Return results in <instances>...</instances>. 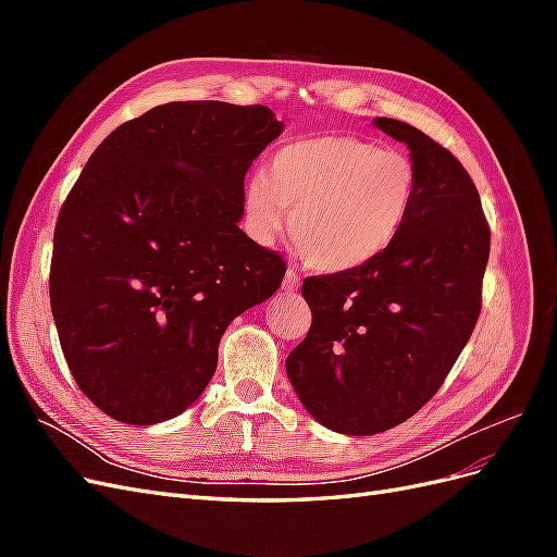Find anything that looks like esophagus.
Returning <instances> with one entry per match:
<instances>
[{
  "label": "esophagus",
  "instance_id": "obj_1",
  "mask_svg": "<svg viewBox=\"0 0 557 557\" xmlns=\"http://www.w3.org/2000/svg\"><path fill=\"white\" fill-rule=\"evenodd\" d=\"M281 288H283L285 293H297V288H299V274L295 272L293 267L288 269V272H285V278H283Z\"/></svg>",
  "mask_w": 557,
  "mask_h": 557
}]
</instances>
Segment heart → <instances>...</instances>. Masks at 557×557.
Masks as SVG:
<instances>
[{"mask_svg": "<svg viewBox=\"0 0 557 557\" xmlns=\"http://www.w3.org/2000/svg\"><path fill=\"white\" fill-rule=\"evenodd\" d=\"M416 195L418 170L409 156L323 134L281 146L267 176L246 181L244 213L252 237L272 242L290 209L288 234L301 260L318 272H346L393 246Z\"/></svg>", "mask_w": 557, "mask_h": 557, "instance_id": "b5f03b06", "label": "heart"}]
</instances>
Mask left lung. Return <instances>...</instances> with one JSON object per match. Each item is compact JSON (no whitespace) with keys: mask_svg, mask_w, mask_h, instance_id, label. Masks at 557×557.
Here are the masks:
<instances>
[{"mask_svg":"<svg viewBox=\"0 0 557 557\" xmlns=\"http://www.w3.org/2000/svg\"><path fill=\"white\" fill-rule=\"evenodd\" d=\"M374 125L409 146L413 211L372 262L305 278L311 327L285 360L307 411L352 436L397 428L440 391L476 327L491 256V227L460 160L395 117Z\"/></svg>","mask_w":557,"mask_h":557,"instance_id":"left-lung-1","label":"left lung"}]
</instances>
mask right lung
I'll use <instances>...</instances> for the list:
<instances>
[{
  "instance_id": "right-lung-1",
  "label": "right lung",
  "mask_w": 557,
  "mask_h": 557,
  "mask_svg": "<svg viewBox=\"0 0 557 557\" xmlns=\"http://www.w3.org/2000/svg\"><path fill=\"white\" fill-rule=\"evenodd\" d=\"M283 129L262 104L170 102L95 148L58 215L50 309L97 409L153 425L205 393L227 325L285 262L239 230L248 166Z\"/></svg>"
}]
</instances>
